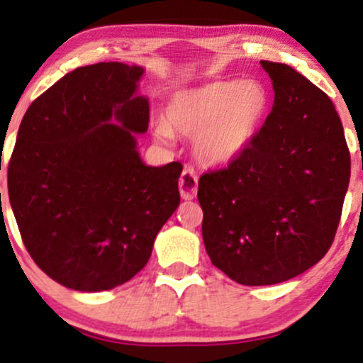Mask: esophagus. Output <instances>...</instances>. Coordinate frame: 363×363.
Returning a JSON list of instances; mask_svg holds the SVG:
<instances>
[{"label":"esophagus","mask_w":363,"mask_h":363,"mask_svg":"<svg viewBox=\"0 0 363 363\" xmlns=\"http://www.w3.org/2000/svg\"><path fill=\"white\" fill-rule=\"evenodd\" d=\"M179 193L182 199H193L198 194V174L193 167H184L179 179Z\"/></svg>","instance_id":"obj_1"}]
</instances>
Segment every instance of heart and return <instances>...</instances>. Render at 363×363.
<instances>
[{
    "label": "heart",
    "instance_id": "obj_1",
    "mask_svg": "<svg viewBox=\"0 0 363 363\" xmlns=\"http://www.w3.org/2000/svg\"><path fill=\"white\" fill-rule=\"evenodd\" d=\"M272 111V95L257 80H216L179 90L169 99L155 136L193 138L194 155L208 167L230 164L259 136Z\"/></svg>",
    "mask_w": 363,
    "mask_h": 363
}]
</instances>
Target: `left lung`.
Here are the masks:
<instances>
[{
  "label": "left lung",
  "instance_id": "8db88e82",
  "mask_svg": "<svg viewBox=\"0 0 363 363\" xmlns=\"http://www.w3.org/2000/svg\"><path fill=\"white\" fill-rule=\"evenodd\" d=\"M274 104L259 136L227 167L199 177L210 259L240 285L290 280L335 240L350 152L331 99L289 65L261 61Z\"/></svg>",
  "mask_w": 363,
  "mask_h": 363
}]
</instances>
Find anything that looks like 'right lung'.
Listing matches in <instances>:
<instances>
[{"label":"right lung","mask_w":363,"mask_h":363,"mask_svg":"<svg viewBox=\"0 0 363 363\" xmlns=\"http://www.w3.org/2000/svg\"><path fill=\"white\" fill-rule=\"evenodd\" d=\"M140 66L97 62L65 74L25 112L8 164V196L28 254L78 291L123 285L152 256L181 203L182 167L145 165L136 133L148 101Z\"/></svg>","instance_id":"right-lung-1"}]
</instances>
